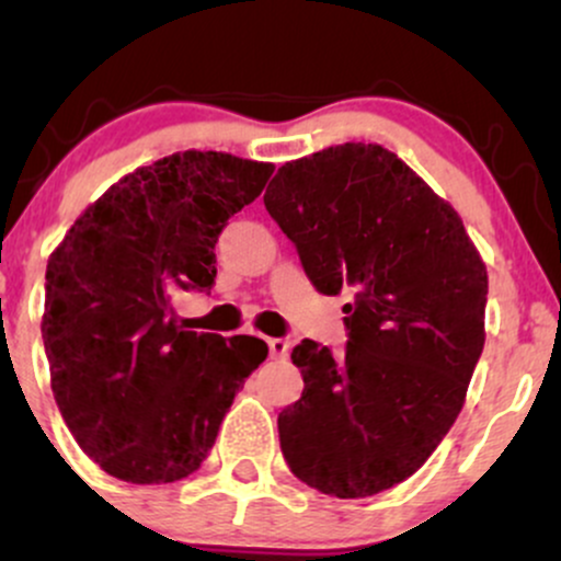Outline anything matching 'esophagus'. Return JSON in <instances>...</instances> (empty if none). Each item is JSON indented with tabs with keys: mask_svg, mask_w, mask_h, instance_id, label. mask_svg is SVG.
Segmentation results:
<instances>
[{
	"mask_svg": "<svg viewBox=\"0 0 561 561\" xmlns=\"http://www.w3.org/2000/svg\"><path fill=\"white\" fill-rule=\"evenodd\" d=\"M268 353H272L274 358H287V353H289L287 340H282V337H268Z\"/></svg>",
	"mask_w": 561,
	"mask_h": 561,
	"instance_id": "obj_1",
	"label": "esophagus"
}]
</instances>
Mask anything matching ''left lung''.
Returning a JSON list of instances; mask_svg holds the SVG:
<instances>
[{
    "label": "left lung",
    "instance_id": "8db88e82",
    "mask_svg": "<svg viewBox=\"0 0 561 561\" xmlns=\"http://www.w3.org/2000/svg\"><path fill=\"white\" fill-rule=\"evenodd\" d=\"M268 216L302 272L345 302L347 345H295L302 396L279 414V443L306 485L364 499L420 469L465 405L485 345L488 272L459 214L396 152L327 147L285 163Z\"/></svg>",
    "mask_w": 561,
    "mask_h": 561
}]
</instances>
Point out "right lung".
<instances>
[{
	"label": "right lung",
	"instance_id": "1",
	"mask_svg": "<svg viewBox=\"0 0 561 561\" xmlns=\"http://www.w3.org/2000/svg\"><path fill=\"white\" fill-rule=\"evenodd\" d=\"M272 163L173 152L94 199L47 263L42 337L57 409L89 459L134 485L192 474L268 356L250 334L186 332L176 289H210L216 242Z\"/></svg>",
	"mask_w": 561,
	"mask_h": 561
}]
</instances>
